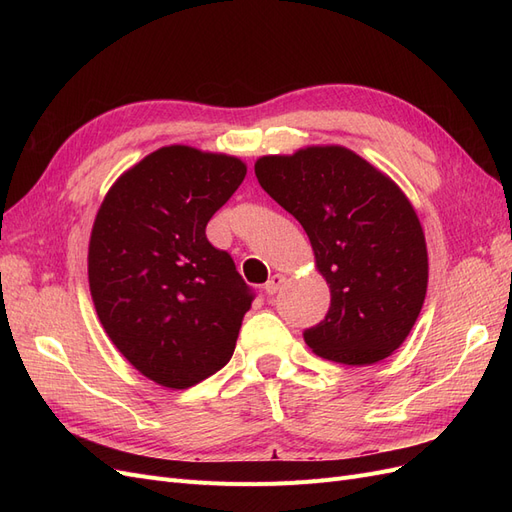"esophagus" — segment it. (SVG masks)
Returning <instances> with one entry per match:
<instances>
[{"label":"esophagus","mask_w":512,"mask_h":512,"mask_svg":"<svg viewBox=\"0 0 512 512\" xmlns=\"http://www.w3.org/2000/svg\"><path fill=\"white\" fill-rule=\"evenodd\" d=\"M286 282V277L282 275V273H273L271 277H269V282L265 284V290H267V294H275L277 290H280V286Z\"/></svg>","instance_id":"1"}]
</instances>
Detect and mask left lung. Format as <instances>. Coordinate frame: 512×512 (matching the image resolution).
Returning <instances> with one entry per match:
<instances>
[{
  "label": "left lung",
  "mask_w": 512,
  "mask_h": 512,
  "mask_svg": "<svg viewBox=\"0 0 512 512\" xmlns=\"http://www.w3.org/2000/svg\"><path fill=\"white\" fill-rule=\"evenodd\" d=\"M258 183L299 220L331 290L329 314L303 333L318 356L371 365L406 342L427 294L425 232L399 185L342 145L262 156Z\"/></svg>",
  "instance_id": "8db88e82"
}]
</instances>
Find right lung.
Here are the masks:
<instances>
[{
	"label": "right lung",
	"mask_w": 512,
	"mask_h": 512,
	"mask_svg": "<svg viewBox=\"0 0 512 512\" xmlns=\"http://www.w3.org/2000/svg\"><path fill=\"white\" fill-rule=\"evenodd\" d=\"M245 173L226 153L162 147L111 185L91 228L87 275L102 327L166 389L213 376L235 352L252 292L205 228Z\"/></svg>",
	"instance_id": "1"
}]
</instances>
